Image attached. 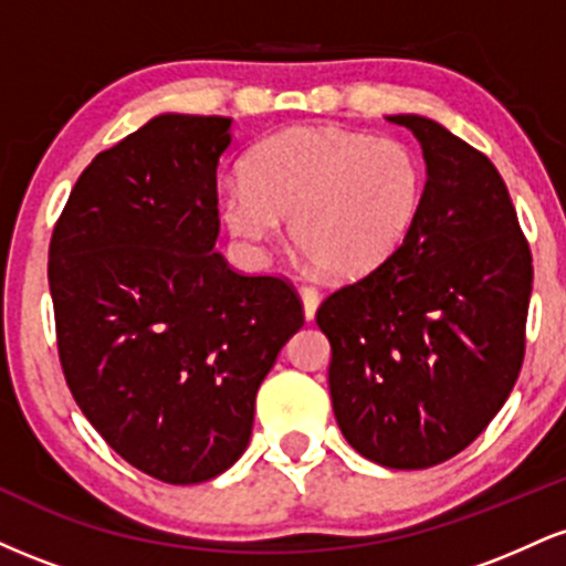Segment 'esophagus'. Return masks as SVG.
Returning a JSON list of instances; mask_svg holds the SVG:
<instances>
[{"instance_id":"obj_1","label":"esophagus","mask_w":566,"mask_h":566,"mask_svg":"<svg viewBox=\"0 0 566 566\" xmlns=\"http://www.w3.org/2000/svg\"><path fill=\"white\" fill-rule=\"evenodd\" d=\"M301 301H303V314L305 319H314L316 316V308H319V290L311 287V284H305V287H301Z\"/></svg>"}]
</instances>
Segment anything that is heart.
<instances>
[{"mask_svg": "<svg viewBox=\"0 0 566 566\" xmlns=\"http://www.w3.org/2000/svg\"><path fill=\"white\" fill-rule=\"evenodd\" d=\"M426 170L399 138L337 127H292L247 157V178L218 186V212L244 250L290 233L333 276H361L394 255L418 220Z\"/></svg>", "mask_w": 566, "mask_h": 566, "instance_id": "1", "label": "heart"}]
</instances>
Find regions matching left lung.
<instances>
[{
	"label": "left lung",
	"mask_w": 566,
	"mask_h": 566,
	"mask_svg": "<svg viewBox=\"0 0 566 566\" xmlns=\"http://www.w3.org/2000/svg\"><path fill=\"white\" fill-rule=\"evenodd\" d=\"M420 140L426 193L396 252L316 311L333 346L343 437L386 469L463 452L505 405L524 361L532 252L503 178L439 122L388 116Z\"/></svg>",
	"instance_id": "obj_1"
}]
</instances>
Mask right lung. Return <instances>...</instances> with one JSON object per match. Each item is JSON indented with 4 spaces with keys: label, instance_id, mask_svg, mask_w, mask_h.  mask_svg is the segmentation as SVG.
<instances>
[{
    "label": "right lung",
    "instance_id": "add662e5",
    "mask_svg": "<svg viewBox=\"0 0 566 566\" xmlns=\"http://www.w3.org/2000/svg\"><path fill=\"white\" fill-rule=\"evenodd\" d=\"M229 143L226 116H154L90 161L50 239L71 394L116 454L167 484L242 458L258 388L303 327L290 282L212 250Z\"/></svg>",
    "mask_w": 566,
    "mask_h": 566
}]
</instances>
